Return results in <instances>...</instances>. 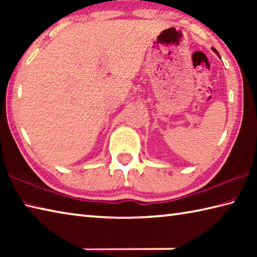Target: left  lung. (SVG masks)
Listing matches in <instances>:
<instances>
[{"label": "left lung", "mask_w": 257, "mask_h": 257, "mask_svg": "<svg viewBox=\"0 0 257 257\" xmlns=\"http://www.w3.org/2000/svg\"><path fill=\"white\" fill-rule=\"evenodd\" d=\"M212 50H213V51H214V52H215V53H216V54H217V51H216V50H215V49H214V47H212Z\"/></svg>", "instance_id": "8db88e82"}]
</instances>
